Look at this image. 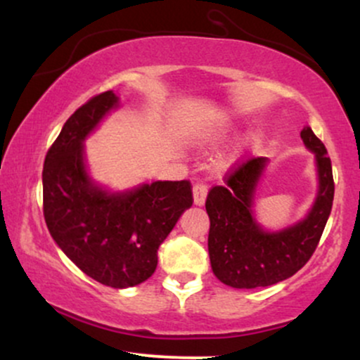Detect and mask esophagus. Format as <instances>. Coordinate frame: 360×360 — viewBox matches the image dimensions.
Masks as SVG:
<instances>
[{"label": "esophagus", "instance_id": "34e87169", "mask_svg": "<svg viewBox=\"0 0 360 360\" xmlns=\"http://www.w3.org/2000/svg\"><path fill=\"white\" fill-rule=\"evenodd\" d=\"M206 193H208V189H206L205 184L194 186L193 188V203L196 206H203L206 201Z\"/></svg>", "mask_w": 360, "mask_h": 360}]
</instances>
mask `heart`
Here are the masks:
<instances>
[{
    "label": "heart",
    "mask_w": 360,
    "mask_h": 360,
    "mask_svg": "<svg viewBox=\"0 0 360 360\" xmlns=\"http://www.w3.org/2000/svg\"><path fill=\"white\" fill-rule=\"evenodd\" d=\"M230 131V123H221V125L212 128L208 134L205 135V140L208 142H213V140H220L225 137ZM262 142V131L259 128H250L245 134H242L230 147H226L225 150L221 152L220 157L217 159V167L225 171V169H230L237 166L242 159H245L247 155L252 154Z\"/></svg>",
    "instance_id": "obj_1"
}]
</instances>
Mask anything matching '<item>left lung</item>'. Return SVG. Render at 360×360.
Wrapping results in <instances>:
<instances>
[{
  "instance_id": "obj_1",
  "label": "left lung",
  "mask_w": 360,
  "mask_h": 360,
  "mask_svg": "<svg viewBox=\"0 0 360 360\" xmlns=\"http://www.w3.org/2000/svg\"><path fill=\"white\" fill-rule=\"evenodd\" d=\"M304 147L315 155L316 194L304 218L269 230L255 214V198L269 159L257 157L237 167L226 186H214L206 198L210 217L208 252L213 274L237 289L264 288L296 274L315 252L332 212V162L309 127L301 130Z\"/></svg>"
}]
</instances>
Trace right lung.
<instances>
[{
	"label": "right lung",
	"instance_id": "add662e5",
	"mask_svg": "<svg viewBox=\"0 0 360 360\" xmlns=\"http://www.w3.org/2000/svg\"><path fill=\"white\" fill-rule=\"evenodd\" d=\"M113 91L98 94L64 123L45 155L44 217L57 247L110 288H131L154 274L157 250L191 208L188 181H146L111 189L91 176L84 142L111 111Z\"/></svg>",
	"mask_w": 360,
	"mask_h": 360
}]
</instances>
